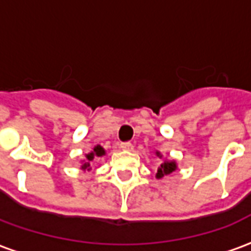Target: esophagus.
<instances>
[{"mask_svg":"<svg viewBox=\"0 0 251 251\" xmlns=\"http://www.w3.org/2000/svg\"><path fill=\"white\" fill-rule=\"evenodd\" d=\"M121 149H124V151H131L133 149V144L131 142H121Z\"/></svg>","mask_w":251,"mask_h":251,"instance_id":"obj_1","label":"esophagus"}]
</instances>
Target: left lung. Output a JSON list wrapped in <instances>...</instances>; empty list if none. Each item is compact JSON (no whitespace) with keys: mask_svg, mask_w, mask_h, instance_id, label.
Wrapping results in <instances>:
<instances>
[{"mask_svg":"<svg viewBox=\"0 0 251 251\" xmlns=\"http://www.w3.org/2000/svg\"><path fill=\"white\" fill-rule=\"evenodd\" d=\"M156 156L160 158L163 157L160 152H156ZM176 168H177V165H176V163H175V161H167V160H165L163 164H160V167L157 168L156 177H157V179H161V177H164V176L172 174L174 171H176Z\"/></svg>","mask_w":251,"mask_h":251,"instance_id":"8db88e82","label":"left lung"}]
</instances>
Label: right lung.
I'll list each match as a JSON object with an SVG mask.
<instances>
[{"instance_id": "add662e5", "label": "right lung", "mask_w": 251, "mask_h": 251, "mask_svg": "<svg viewBox=\"0 0 251 251\" xmlns=\"http://www.w3.org/2000/svg\"><path fill=\"white\" fill-rule=\"evenodd\" d=\"M104 149L100 145H97V147L94 148L93 152H90L88 154H86V160L84 161H82V167L80 168L83 169V171H91V164L97 160L98 157H102V156H104Z\"/></svg>"}]
</instances>
